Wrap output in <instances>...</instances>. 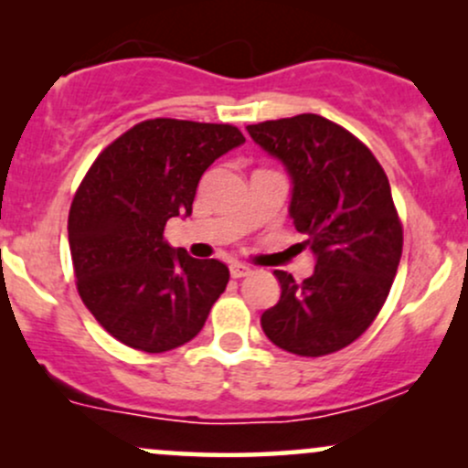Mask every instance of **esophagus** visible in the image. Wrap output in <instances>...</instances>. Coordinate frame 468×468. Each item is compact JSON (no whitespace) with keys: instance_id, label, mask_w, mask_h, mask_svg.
<instances>
[{"instance_id":"esophagus-1","label":"esophagus","mask_w":468,"mask_h":468,"mask_svg":"<svg viewBox=\"0 0 468 468\" xmlns=\"http://www.w3.org/2000/svg\"><path fill=\"white\" fill-rule=\"evenodd\" d=\"M246 275H250V268H249V266L239 264V261H235V264H230V277H233V279H241V277H246Z\"/></svg>"}]
</instances>
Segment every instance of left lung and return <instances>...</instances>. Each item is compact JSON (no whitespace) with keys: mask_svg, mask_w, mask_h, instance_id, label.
<instances>
[{"mask_svg":"<svg viewBox=\"0 0 468 468\" xmlns=\"http://www.w3.org/2000/svg\"><path fill=\"white\" fill-rule=\"evenodd\" d=\"M246 132L286 169L288 216L314 255L303 282L275 271L282 297L261 314V330L299 356L341 350L372 325L400 264L402 227L388 176L358 138L319 114Z\"/></svg>","mask_w":468,"mask_h":468,"instance_id":"left-lung-1","label":"left lung"}]
</instances>
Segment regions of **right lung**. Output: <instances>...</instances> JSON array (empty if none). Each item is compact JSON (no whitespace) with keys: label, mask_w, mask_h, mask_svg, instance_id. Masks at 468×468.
<instances>
[{"label":"right lung","mask_w":468,"mask_h":468,"mask_svg":"<svg viewBox=\"0 0 468 468\" xmlns=\"http://www.w3.org/2000/svg\"><path fill=\"white\" fill-rule=\"evenodd\" d=\"M244 143L233 125L154 118L90 166L69 207V252L80 299L121 343L155 354L202 330L229 268L171 249L165 224L191 216L204 171Z\"/></svg>","instance_id":"1"}]
</instances>
